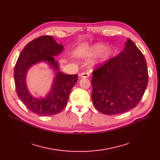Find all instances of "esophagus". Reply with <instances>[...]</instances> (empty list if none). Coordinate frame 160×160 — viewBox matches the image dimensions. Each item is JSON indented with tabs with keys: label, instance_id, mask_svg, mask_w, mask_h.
<instances>
[{
	"label": "esophagus",
	"instance_id": "esophagus-1",
	"mask_svg": "<svg viewBox=\"0 0 160 160\" xmlns=\"http://www.w3.org/2000/svg\"><path fill=\"white\" fill-rule=\"evenodd\" d=\"M89 77V73L88 72H82L81 74V77L86 78H88Z\"/></svg>",
	"mask_w": 160,
	"mask_h": 160
}]
</instances>
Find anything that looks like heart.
I'll return each instance as SVG.
<instances>
[{
  "label": "heart",
  "instance_id": "b5f03b06",
  "mask_svg": "<svg viewBox=\"0 0 160 160\" xmlns=\"http://www.w3.org/2000/svg\"><path fill=\"white\" fill-rule=\"evenodd\" d=\"M114 53L112 48H107L106 45L102 43H97L91 47L88 55L89 56H96L100 55L99 62L102 63L110 58Z\"/></svg>",
  "mask_w": 160,
  "mask_h": 160
}]
</instances>
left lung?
Wrapping results in <instances>:
<instances>
[{"label":"left lung","mask_w":160,"mask_h":160,"mask_svg":"<svg viewBox=\"0 0 160 160\" xmlns=\"http://www.w3.org/2000/svg\"><path fill=\"white\" fill-rule=\"evenodd\" d=\"M117 56L99 63L93 71L91 84L94 106L102 113L127 112L140 102L147 88L148 74L145 58L128 39Z\"/></svg>","instance_id":"obj_1"}]
</instances>
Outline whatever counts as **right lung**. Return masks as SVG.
I'll list each match as a JSON object with an SVG mask.
<instances>
[{
    "instance_id": "right-lung-1",
    "label": "right lung",
    "mask_w": 160,
    "mask_h": 160,
    "mask_svg": "<svg viewBox=\"0 0 160 160\" xmlns=\"http://www.w3.org/2000/svg\"><path fill=\"white\" fill-rule=\"evenodd\" d=\"M51 36H43L32 40L21 52L14 69L17 94L29 110L40 115H52L60 113L67 106L70 92L78 80V74H66L59 71L54 56L63 51ZM40 61H46L57 71L51 92L46 98L36 99L28 92L26 76L29 67Z\"/></svg>"
}]
</instances>
